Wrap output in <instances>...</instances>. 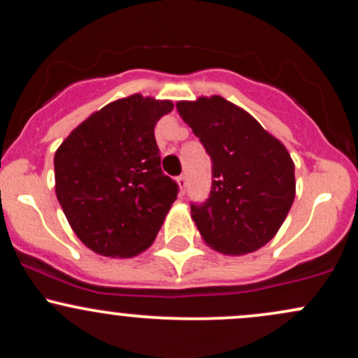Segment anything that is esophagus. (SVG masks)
<instances>
[{
    "mask_svg": "<svg viewBox=\"0 0 358 358\" xmlns=\"http://www.w3.org/2000/svg\"><path fill=\"white\" fill-rule=\"evenodd\" d=\"M176 183H178V187H180V194H185V187H187V176H185V175H180L178 178H176Z\"/></svg>",
    "mask_w": 358,
    "mask_h": 358,
    "instance_id": "esophagus-1",
    "label": "esophagus"
}]
</instances>
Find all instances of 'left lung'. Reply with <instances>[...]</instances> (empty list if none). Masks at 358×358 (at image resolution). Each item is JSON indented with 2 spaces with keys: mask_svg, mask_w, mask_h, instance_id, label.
<instances>
[{
  "mask_svg": "<svg viewBox=\"0 0 358 358\" xmlns=\"http://www.w3.org/2000/svg\"><path fill=\"white\" fill-rule=\"evenodd\" d=\"M183 122L213 159L208 201L192 204L202 240L227 255H245L274 238L295 199V164L261 123L221 96L178 101Z\"/></svg>",
  "mask_w": 358,
  "mask_h": 358,
  "instance_id": "8db88e82",
  "label": "left lung"
}]
</instances>
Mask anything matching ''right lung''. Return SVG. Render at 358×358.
<instances>
[{
    "mask_svg": "<svg viewBox=\"0 0 358 358\" xmlns=\"http://www.w3.org/2000/svg\"><path fill=\"white\" fill-rule=\"evenodd\" d=\"M171 110V101L131 94L92 113L56 149V197L96 254L129 259L148 250L176 201L154 137Z\"/></svg>",
    "mask_w": 358,
    "mask_h": 358,
    "instance_id": "obj_1",
    "label": "right lung"
}]
</instances>
